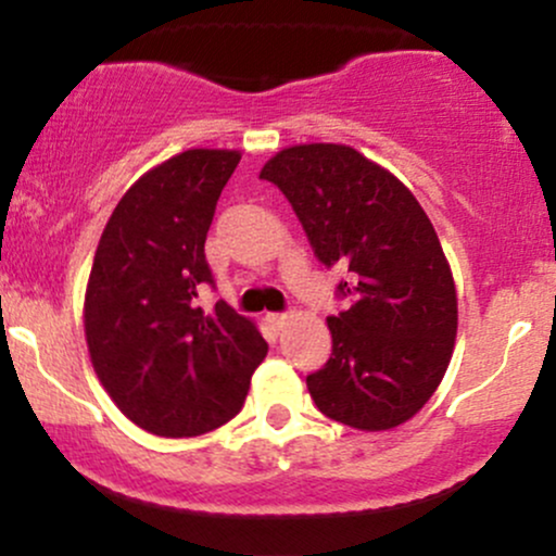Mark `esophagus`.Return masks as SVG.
Instances as JSON below:
<instances>
[{
	"instance_id": "1",
	"label": "esophagus",
	"mask_w": 556,
	"mask_h": 556,
	"mask_svg": "<svg viewBox=\"0 0 556 556\" xmlns=\"http://www.w3.org/2000/svg\"><path fill=\"white\" fill-rule=\"evenodd\" d=\"M266 321H269L274 329H282L287 324V314H266Z\"/></svg>"
}]
</instances>
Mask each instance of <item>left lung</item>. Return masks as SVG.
I'll list each match as a JSON object with an SVG mask.
<instances>
[{"mask_svg": "<svg viewBox=\"0 0 556 556\" xmlns=\"http://www.w3.org/2000/svg\"><path fill=\"white\" fill-rule=\"evenodd\" d=\"M261 180L282 190L348 311L329 316L331 358L308 374L324 416L363 431L405 424L437 392L457 334V295L442 242L416 195L350 146L279 151Z\"/></svg>", "mask_w": 556, "mask_h": 556, "instance_id": "8db88e82", "label": "left lung"}]
</instances>
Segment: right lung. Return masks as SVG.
I'll list each match as a JSON object with an SVG mask.
<instances>
[{"mask_svg":"<svg viewBox=\"0 0 556 556\" xmlns=\"http://www.w3.org/2000/svg\"><path fill=\"white\" fill-rule=\"evenodd\" d=\"M238 162V151L190 149L146 172L96 248L88 353L119 410L156 437H201L238 416L269 350L227 303H198L214 287L203 245Z\"/></svg>","mask_w":556,"mask_h":556,"instance_id":"add662e5","label":"right lung"}]
</instances>
